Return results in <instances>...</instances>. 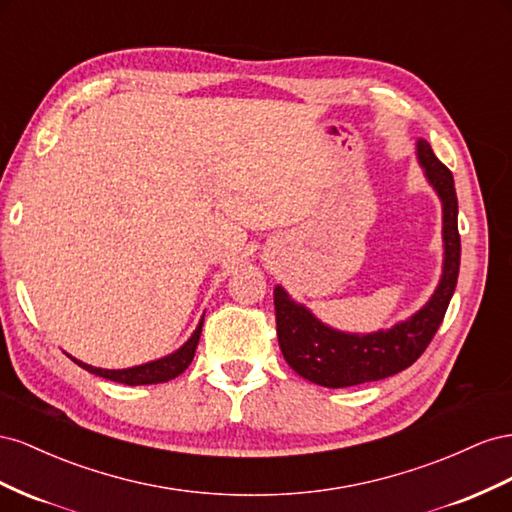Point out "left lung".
<instances>
[{
  "label": "left lung",
  "mask_w": 512,
  "mask_h": 512,
  "mask_svg": "<svg viewBox=\"0 0 512 512\" xmlns=\"http://www.w3.org/2000/svg\"><path fill=\"white\" fill-rule=\"evenodd\" d=\"M416 156L420 167L425 169V178L442 201L444 223L442 279L420 311L394 324L390 330L352 334L326 326L304 304L291 300L281 285L274 287L276 334H279L281 352L289 367L313 384L347 388L377 382L412 367L442 324L450 298L455 294L461 261L455 180L425 139H418Z\"/></svg>",
  "instance_id": "8db88e82"
}]
</instances>
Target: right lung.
Masks as SVG:
<instances>
[{
  "mask_svg": "<svg viewBox=\"0 0 512 512\" xmlns=\"http://www.w3.org/2000/svg\"><path fill=\"white\" fill-rule=\"evenodd\" d=\"M201 326H203V319L199 321V326L195 328V332L191 334V339H188L180 349H175L173 354L165 356V358H158L152 362H145L139 364V367H130V369H98L92 367V364H85L77 358L75 360L81 369L90 371L98 377H105L111 379V382H118V384H126V386H145V384H163L169 382V379L178 377L180 373H184L188 369V364L193 362L195 356V349L201 337Z\"/></svg>",
  "mask_w": 512,
  "mask_h": 512,
  "instance_id": "1",
  "label": "right lung"
}]
</instances>
